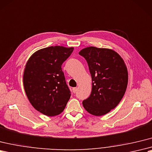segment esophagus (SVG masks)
Wrapping results in <instances>:
<instances>
[{
    "mask_svg": "<svg viewBox=\"0 0 152 152\" xmlns=\"http://www.w3.org/2000/svg\"><path fill=\"white\" fill-rule=\"evenodd\" d=\"M72 91H73V93H76L77 92V87H74V88H72Z\"/></svg>",
    "mask_w": 152,
    "mask_h": 152,
    "instance_id": "34e87169",
    "label": "esophagus"
}]
</instances>
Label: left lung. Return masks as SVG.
Returning <instances> with one entry per match:
<instances>
[{
    "label": "left lung",
    "instance_id": "8db88e82",
    "mask_svg": "<svg viewBox=\"0 0 152 152\" xmlns=\"http://www.w3.org/2000/svg\"><path fill=\"white\" fill-rule=\"evenodd\" d=\"M86 59L92 78L90 96L82 102L90 114L102 116L121 102L128 82L124 60L114 50L90 47L79 52Z\"/></svg>",
    "mask_w": 152,
    "mask_h": 152
}]
</instances>
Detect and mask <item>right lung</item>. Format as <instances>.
Here are the masks:
<instances>
[{
    "label": "right lung",
    "mask_w": 152,
    "mask_h": 152,
    "mask_svg": "<svg viewBox=\"0 0 152 152\" xmlns=\"http://www.w3.org/2000/svg\"><path fill=\"white\" fill-rule=\"evenodd\" d=\"M74 48L49 47L36 52L28 60L23 75L26 96L33 107L48 116L59 115L70 97L61 65Z\"/></svg>",
    "instance_id": "add662e5"
}]
</instances>
